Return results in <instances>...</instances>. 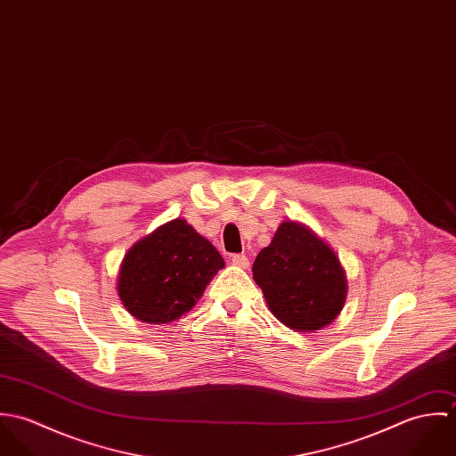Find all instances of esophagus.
Listing matches in <instances>:
<instances>
[{
  "label": "esophagus",
  "mask_w": 456,
  "mask_h": 456,
  "mask_svg": "<svg viewBox=\"0 0 456 456\" xmlns=\"http://www.w3.org/2000/svg\"><path fill=\"white\" fill-rule=\"evenodd\" d=\"M232 263L240 266V268H248L249 266V258L242 253V255H232Z\"/></svg>",
  "instance_id": "34e87169"
}]
</instances>
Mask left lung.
I'll return each instance as SVG.
<instances>
[{
	"mask_svg": "<svg viewBox=\"0 0 456 456\" xmlns=\"http://www.w3.org/2000/svg\"><path fill=\"white\" fill-rule=\"evenodd\" d=\"M253 279L270 311L293 330L330 325L346 300L344 270L337 256L305 226L282 223L253 263Z\"/></svg>",
	"mask_w": 456,
	"mask_h": 456,
	"instance_id": "1",
	"label": "left lung"
}]
</instances>
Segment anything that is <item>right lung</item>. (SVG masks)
Segmentation results:
<instances>
[{
    "label": "right lung",
    "instance_id": "add662e5",
    "mask_svg": "<svg viewBox=\"0 0 456 456\" xmlns=\"http://www.w3.org/2000/svg\"><path fill=\"white\" fill-rule=\"evenodd\" d=\"M223 266L214 246L184 219H175L131 248L118 291L136 320L163 325L191 311Z\"/></svg>",
    "mask_w": 456,
    "mask_h": 456
}]
</instances>
